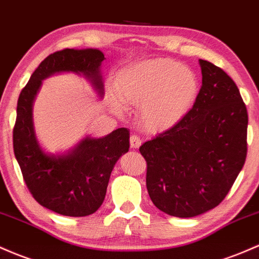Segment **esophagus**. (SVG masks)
<instances>
[{
	"label": "esophagus",
	"mask_w": 259,
	"mask_h": 259,
	"mask_svg": "<svg viewBox=\"0 0 259 259\" xmlns=\"http://www.w3.org/2000/svg\"><path fill=\"white\" fill-rule=\"evenodd\" d=\"M130 146L132 149H139L141 146V139L138 135H132L130 136Z\"/></svg>",
	"instance_id": "1"
}]
</instances>
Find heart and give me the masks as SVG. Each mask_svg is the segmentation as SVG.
Masks as SVG:
<instances>
[{
  "label": "heart",
  "mask_w": 259,
  "mask_h": 259,
  "mask_svg": "<svg viewBox=\"0 0 259 259\" xmlns=\"http://www.w3.org/2000/svg\"><path fill=\"white\" fill-rule=\"evenodd\" d=\"M198 93L195 73L169 59L139 62L119 78L120 99L127 106L140 108V121L150 133L176 126L194 106Z\"/></svg>",
  "instance_id": "b5f03b06"
}]
</instances>
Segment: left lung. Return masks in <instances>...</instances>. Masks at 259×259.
Masks as SVG:
<instances>
[{"mask_svg":"<svg viewBox=\"0 0 259 259\" xmlns=\"http://www.w3.org/2000/svg\"><path fill=\"white\" fill-rule=\"evenodd\" d=\"M201 87L189 113L140 146L152 203L176 218L218 206L247 156L248 114L240 91L220 67L199 60Z\"/></svg>","mask_w":259,"mask_h":259,"instance_id":"1","label":"left lung"}]
</instances>
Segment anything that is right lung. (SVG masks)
I'll use <instances>...</instances> for the list:
<instances>
[{
  "label": "right lung",
  "instance_id": "right-lung-1",
  "mask_svg": "<svg viewBox=\"0 0 259 259\" xmlns=\"http://www.w3.org/2000/svg\"><path fill=\"white\" fill-rule=\"evenodd\" d=\"M98 49H64L40 62L19 95L13 127V150L33 198L44 208L65 217H87L98 210L106 198L114 164L129 151L130 133L119 127L104 138H84L64 155L41 149L33 125V102L41 81L60 72L84 76L98 95L104 86Z\"/></svg>",
  "mask_w": 259,
  "mask_h": 259
}]
</instances>
